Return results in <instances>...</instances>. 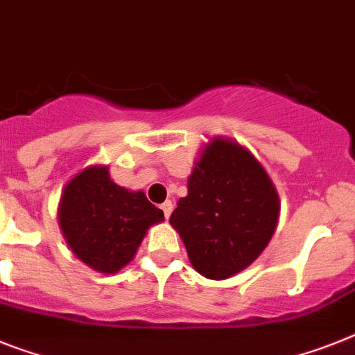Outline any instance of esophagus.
<instances>
[{"label": "esophagus", "mask_w": 355, "mask_h": 355, "mask_svg": "<svg viewBox=\"0 0 355 355\" xmlns=\"http://www.w3.org/2000/svg\"><path fill=\"white\" fill-rule=\"evenodd\" d=\"M160 209L164 211V216H166V218H169V216H171V211H173L171 200H166V202H164V204L160 205Z\"/></svg>", "instance_id": "obj_1"}]
</instances>
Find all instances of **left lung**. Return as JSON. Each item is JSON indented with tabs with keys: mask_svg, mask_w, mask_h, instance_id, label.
<instances>
[{
	"mask_svg": "<svg viewBox=\"0 0 355 355\" xmlns=\"http://www.w3.org/2000/svg\"><path fill=\"white\" fill-rule=\"evenodd\" d=\"M187 196L173 211L189 260L202 276L225 279L261 254L278 222V195L245 148L214 139L187 180Z\"/></svg>",
	"mask_w": 355,
	"mask_h": 355,
	"instance_id": "left-lung-1",
	"label": "left lung"
}]
</instances>
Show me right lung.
I'll return each instance as SVG.
<instances>
[{
    "mask_svg": "<svg viewBox=\"0 0 355 355\" xmlns=\"http://www.w3.org/2000/svg\"><path fill=\"white\" fill-rule=\"evenodd\" d=\"M162 220L144 193L117 186L101 166L71 178L59 204V223L73 254L104 274L130 263L148 227Z\"/></svg>",
    "mask_w": 355,
    "mask_h": 355,
    "instance_id": "1",
    "label": "right lung"
}]
</instances>
